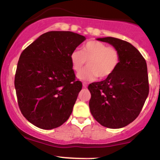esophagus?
Returning <instances> with one entry per match:
<instances>
[{"label":"esophagus","mask_w":160,"mask_h":160,"mask_svg":"<svg viewBox=\"0 0 160 160\" xmlns=\"http://www.w3.org/2000/svg\"><path fill=\"white\" fill-rule=\"evenodd\" d=\"M87 86H88V85H87L86 82H83V87H84V88H86Z\"/></svg>","instance_id":"1"}]
</instances>
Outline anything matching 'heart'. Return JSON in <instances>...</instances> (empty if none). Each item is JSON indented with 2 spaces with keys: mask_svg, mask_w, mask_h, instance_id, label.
<instances>
[{
  "mask_svg": "<svg viewBox=\"0 0 160 160\" xmlns=\"http://www.w3.org/2000/svg\"><path fill=\"white\" fill-rule=\"evenodd\" d=\"M87 60L88 67L81 71L77 77L82 81H94L98 77L105 78L116 71L120 62L118 51L114 47L98 41H88L82 46V51L75 49L70 54L73 70L78 72Z\"/></svg>",
  "mask_w": 160,
  "mask_h": 160,
  "instance_id": "1",
  "label": "heart"
}]
</instances>
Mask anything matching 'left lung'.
<instances>
[{
    "instance_id": "left-lung-1",
    "label": "left lung",
    "mask_w": 160,
    "mask_h": 160,
    "mask_svg": "<svg viewBox=\"0 0 160 160\" xmlns=\"http://www.w3.org/2000/svg\"><path fill=\"white\" fill-rule=\"evenodd\" d=\"M98 40L116 48L120 62L111 75L88 85L90 112L102 126L119 129L137 118L149 95L147 65L140 52L129 42L112 37Z\"/></svg>"
}]
</instances>
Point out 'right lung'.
<instances>
[{
  "label": "right lung",
  "instance_id": "right-lung-1",
  "mask_svg": "<svg viewBox=\"0 0 160 160\" xmlns=\"http://www.w3.org/2000/svg\"><path fill=\"white\" fill-rule=\"evenodd\" d=\"M85 40L72 31L42 34L21 54L14 77L22 115L43 129L68 119L82 83L76 79L70 54Z\"/></svg>",
  "mask_w": 160,
  "mask_h": 160
}]
</instances>
